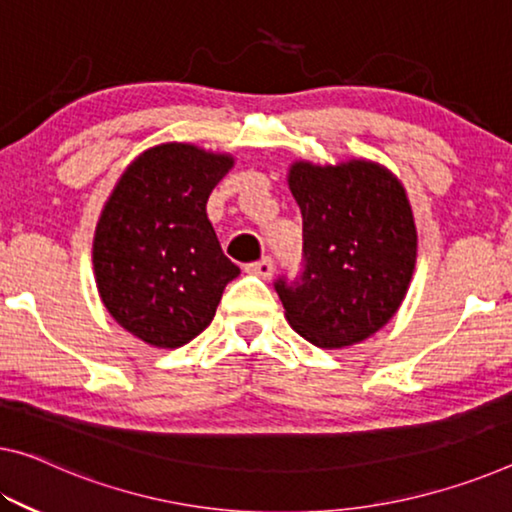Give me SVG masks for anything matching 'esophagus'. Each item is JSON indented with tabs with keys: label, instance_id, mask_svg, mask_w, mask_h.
I'll return each mask as SVG.
<instances>
[{
	"label": "esophagus",
	"instance_id": "34e87169",
	"mask_svg": "<svg viewBox=\"0 0 512 512\" xmlns=\"http://www.w3.org/2000/svg\"><path fill=\"white\" fill-rule=\"evenodd\" d=\"M247 272H249V274H256V277L270 279L272 274H274V261H272L270 256H265V258H261V261L249 263V265H247Z\"/></svg>",
	"mask_w": 512,
	"mask_h": 512
}]
</instances>
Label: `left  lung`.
Segmentation results:
<instances>
[{
  "mask_svg": "<svg viewBox=\"0 0 512 512\" xmlns=\"http://www.w3.org/2000/svg\"><path fill=\"white\" fill-rule=\"evenodd\" d=\"M288 183L302 210V272L274 279L286 318L318 348L364 341L391 320L414 272L405 190L387 169L361 160L297 162Z\"/></svg>",
  "mask_w": 512,
  "mask_h": 512,
  "instance_id": "left-lung-1",
  "label": "left lung"
}]
</instances>
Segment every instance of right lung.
Returning a JSON list of instances; mask_svg holds the SVG:
<instances>
[{
    "instance_id": "obj_1",
    "label": "right lung",
    "mask_w": 512,
    "mask_h": 512,
    "mask_svg": "<svg viewBox=\"0 0 512 512\" xmlns=\"http://www.w3.org/2000/svg\"><path fill=\"white\" fill-rule=\"evenodd\" d=\"M233 157L190 144L139 155L109 196L93 240L102 302L155 348H180L215 318L240 267L224 256L206 203Z\"/></svg>"
}]
</instances>
